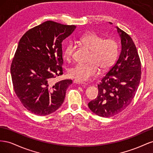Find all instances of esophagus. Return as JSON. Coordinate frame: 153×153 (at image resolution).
I'll return each mask as SVG.
<instances>
[{"label":"esophagus","mask_w":153,"mask_h":153,"mask_svg":"<svg viewBox=\"0 0 153 153\" xmlns=\"http://www.w3.org/2000/svg\"><path fill=\"white\" fill-rule=\"evenodd\" d=\"M73 82L75 83V84H80V85H82V84H85V82H82V81L78 80H75L73 81Z\"/></svg>","instance_id":"34e87169"}]
</instances>
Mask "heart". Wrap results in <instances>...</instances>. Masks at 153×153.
Returning a JSON list of instances; mask_svg holds the SVG:
<instances>
[{"instance_id": "b5f03b06", "label": "heart", "mask_w": 153, "mask_h": 153, "mask_svg": "<svg viewBox=\"0 0 153 153\" xmlns=\"http://www.w3.org/2000/svg\"><path fill=\"white\" fill-rule=\"evenodd\" d=\"M79 43L90 50L89 63L77 64L69 68L68 75L71 78L80 81L87 80L98 73L99 68L102 71H107L116 61L119 45L115 39H105L95 32H88L80 37ZM75 49V44L69 43L63 51L64 58L67 61L71 60Z\"/></svg>"}]
</instances>
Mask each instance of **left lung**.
Here are the masks:
<instances>
[{
	"instance_id": "1",
	"label": "left lung",
	"mask_w": 153,
	"mask_h": 153,
	"mask_svg": "<svg viewBox=\"0 0 153 153\" xmlns=\"http://www.w3.org/2000/svg\"><path fill=\"white\" fill-rule=\"evenodd\" d=\"M116 28L121 38V52L98 85L97 98L88 103L92 112L103 117L114 116L131 103L141 78V62L135 45L127 33Z\"/></svg>"
}]
</instances>
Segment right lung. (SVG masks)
<instances>
[{
    "label": "right lung",
    "instance_id": "obj_1",
    "mask_svg": "<svg viewBox=\"0 0 153 153\" xmlns=\"http://www.w3.org/2000/svg\"><path fill=\"white\" fill-rule=\"evenodd\" d=\"M75 25L47 21L29 29L20 39L11 66L14 90L24 107L37 115H47L63 103L71 80L52 84L62 75V42Z\"/></svg>",
    "mask_w": 153,
    "mask_h": 153
}]
</instances>
